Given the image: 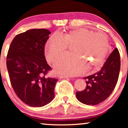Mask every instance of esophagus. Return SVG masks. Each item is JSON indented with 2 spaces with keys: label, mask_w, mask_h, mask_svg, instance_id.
Here are the masks:
<instances>
[{
  "label": "esophagus",
  "mask_w": 128,
  "mask_h": 128,
  "mask_svg": "<svg viewBox=\"0 0 128 128\" xmlns=\"http://www.w3.org/2000/svg\"><path fill=\"white\" fill-rule=\"evenodd\" d=\"M59 78H69V77L66 76H63V75H60V76H59Z\"/></svg>",
  "instance_id": "obj_1"
}]
</instances>
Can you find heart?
Here are the masks:
<instances>
[{
	"label": "heart",
	"mask_w": 128,
	"mask_h": 128,
	"mask_svg": "<svg viewBox=\"0 0 128 128\" xmlns=\"http://www.w3.org/2000/svg\"><path fill=\"white\" fill-rule=\"evenodd\" d=\"M72 46V55L63 58L55 65L57 73L76 76L83 73L86 67L98 69L110 50L106 34L78 28L59 36L54 35L48 38L45 45L48 62H56L64 55L68 46Z\"/></svg>",
	"instance_id": "b5f03b06"
}]
</instances>
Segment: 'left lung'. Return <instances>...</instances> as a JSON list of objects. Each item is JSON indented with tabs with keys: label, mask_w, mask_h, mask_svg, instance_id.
I'll return each instance as SVG.
<instances>
[{
	"label": "left lung",
	"mask_w": 128,
	"mask_h": 128,
	"mask_svg": "<svg viewBox=\"0 0 128 128\" xmlns=\"http://www.w3.org/2000/svg\"><path fill=\"white\" fill-rule=\"evenodd\" d=\"M120 67V54L115 48L100 70L84 78L86 87L83 91L76 92L78 100L89 106H95L106 100L116 86Z\"/></svg>",
	"instance_id": "8db88e82"
}]
</instances>
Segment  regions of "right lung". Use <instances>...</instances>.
Listing matches in <instances>:
<instances>
[{"label":"right lung","instance_id":"obj_1","mask_svg":"<svg viewBox=\"0 0 128 128\" xmlns=\"http://www.w3.org/2000/svg\"><path fill=\"white\" fill-rule=\"evenodd\" d=\"M50 34L43 28L17 34L7 55V68L14 91L22 102L34 107L44 106L54 97L58 79L46 76L51 68L44 54Z\"/></svg>","mask_w":128,"mask_h":128}]
</instances>
